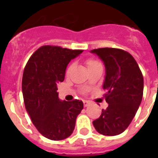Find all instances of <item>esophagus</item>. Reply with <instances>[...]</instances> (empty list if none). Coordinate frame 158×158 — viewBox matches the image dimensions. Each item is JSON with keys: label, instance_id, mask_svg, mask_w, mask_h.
<instances>
[{"label": "esophagus", "instance_id": "obj_1", "mask_svg": "<svg viewBox=\"0 0 158 158\" xmlns=\"http://www.w3.org/2000/svg\"><path fill=\"white\" fill-rule=\"evenodd\" d=\"M83 103H84V106L85 107H88V106L90 104V102L89 100H83Z\"/></svg>", "mask_w": 158, "mask_h": 158}]
</instances>
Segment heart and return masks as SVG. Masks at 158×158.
<instances>
[{
    "mask_svg": "<svg viewBox=\"0 0 158 158\" xmlns=\"http://www.w3.org/2000/svg\"><path fill=\"white\" fill-rule=\"evenodd\" d=\"M86 63H87L88 68H90V67L93 66V65H95L96 64H98L99 62H97V61H96V60H94V59H89L87 61V62H86ZM72 68H73V64L71 65H69V68L67 69V71H66L67 73H69L70 72V70L72 69Z\"/></svg>",
    "mask_w": 158,
    "mask_h": 158,
    "instance_id": "b5f03b06",
    "label": "heart"
}]
</instances>
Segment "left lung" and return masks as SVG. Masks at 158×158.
I'll use <instances>...</instances> for the list:
<instances>
[{
    "mask_svg": "<svg viewBox=\"0 0 158 158\" xmlns=\"http://www.w3.org/2000/svg\"><path fill=\"white\" fill-rule=\"evenodd\" d=\"M105 65L103 89L108 107L93 122L97 132L115 136L123 133L139 109L143 96V76L131 54L117 48H99L91 51Z\"/></svg>",
    "mask_w": 158,
    "mask_h": 158,
    "instance_id": "left-lung-1",
    "label": "left lung"
}]
</instances>
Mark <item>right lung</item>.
<instances>
[{"label": "right lung", "instance_id": "add662e5", "mask_svg": "<svg viewBox=\"0 0 158 158\" xmlns=\"http://www.w3.org/2000/svg\"><path fill=\"white\" fill-rule=\"evenodd\" d=\"M83 52L57 46H43L29 58L23 70L22 92L26 110L42 135L62 140L74 130L83 102L61 100L57 84L64 81L71 60Z\"/></svg>", "mask_w": 158, "mask_h": 158}]
</instances>
